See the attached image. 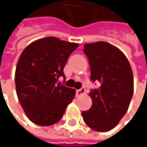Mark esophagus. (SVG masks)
<instances>
[{"label":"esophagus","mask_w":147,"mask_h":147,"mask_svg":"<svg viewBox=\"0 0 147 147\" xmlns=\"http://www.w3.org/2000/svg\"><path fill=\"white\" fill-rule=\"evenodd\" d=\"M84 94H85V88L84 87H82L81 89L76 90V95L77 96H80V95H82Z\"/></svg>","instance_id":"obj_1"}]
</instances>
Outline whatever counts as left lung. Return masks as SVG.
Here are the masks:
<instances>
[{"mask_svg":"<svg viewBox=\"0 0 147 147\" xmlns=\"http://www.w3.org/2000/svg\"><path fill=\"white\" fill-rule=\"evenodd\" d=\"M90 66V79L99 81L98 89H91L92 106L82 112L91 129L100 132L112 130L125 115L134 90L130 63L117 47L105 42L84 45Z\"/></svg>","mask_w":147,"mask_h":147,"instance_id":"8db88e82","label":"left lung"}]
</instances>
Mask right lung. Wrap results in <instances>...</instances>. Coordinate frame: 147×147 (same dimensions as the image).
I'll list each match as a JSON object with an SVG mask.
<instances>
[{
  "label": "right lung",
  "instance_id": "obj_1",
  "mask_svg": "<svg viewBox=\"0 0 147 147\" xmlns=\"http://www.w3.org/2000/svg\"><path fill=\"white\" fill-rule=\"evenodd\" d=\"M78 43L48 37L23 50L15 74L16 94L28 119L48 126L60 121L75 95V89L58 83L63 68Z\"/></svg>",
  "mask_w": 147,
  "mask_h": 147
}]
</instances>
